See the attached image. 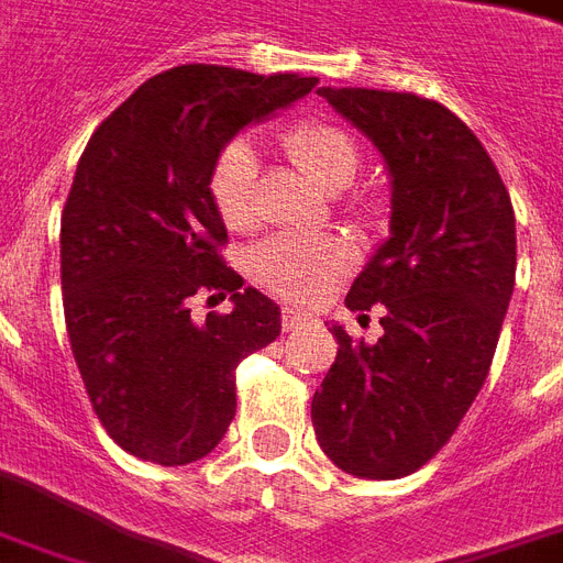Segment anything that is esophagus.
Instances as JSON below:
<instances>
[{
	"label": "esophagus",
	"instance_id": "esophagus-1",
	"mask_svg": "<svg viewBox=\"0 0 563 563\" xmlns=\"http://www.w3.org/2000/svg\"><path fill=\"white\" fill-rule=\"evenodd\" d=\"M310 316L300 310H291V307H283V330H298L300 324H307Z\"/></svg>",
	"mask_w": 563,
	"mask_h": 563
}]
</instances>
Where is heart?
<instances>
[{
  "label": "heart",
  "instance_id": "heart-1",
  "mask_svg": "<svg viewBox=\"0 0 563 563\" xmlns=\"http://www.w3.org/2000/svg\"><path fill=\"white\" fill-rule=\"evenodd\" d=\"M283 147L319 186L336 191L351 186L360 170V147L349 129L330 120H300L286 129ZM214 212L233 233L256 224V153L247 141H233L214 158L209 174ZM368 218L372 209H357ZM351 247L339 235H272L251 253L253 280L295 303L328 295L351 272Z\"/></svg>",
  "mask_w": 563,
  "mask_h": 563
}]
</instances>
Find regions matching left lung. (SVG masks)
Listing matches in <instances>:
<instances>
[{"label":"left lung","mask_w":563,"mask_h":563,"mask_svg":"<svg viewBox=\"0 0 563 563\" xmlns=\"http://www.w3.org/2000/svg\"><path fill=\"white\" fill-rule=\"evenodd\" d=\"M319 93L384 153L393 235L345 298L351 312H380L384 336L357 345L330 328L339 349L312 396V428L339 470L393 482L452 440L490 372L517 274L514 206L482 141L443 102Z\"/></svg>","instance_id":"left-lung-1"}]
</instances>
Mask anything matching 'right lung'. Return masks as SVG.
Masks as SVG:
<instances>
[{
    "instance_id": "1",
    "label": "right lung",
    "mask_w": 563,
    "mask_h": 563,
    "mask_svg": "<svg viewBox=\"0 0 563 563\" xmlns=\"http://www.w3.org/2000/svg\"><path fill=\"white\" fill-rule=\"evenodd\" d=\"M316 76L183 64L102 120L62 212L64 321L97 419L141 461L186 466L235 416V368L280 336V307L242 289L209 197L214 158L251 120L300 100ZM233 313L190 319V298Z\"/></svg>"
}]
</instances>
